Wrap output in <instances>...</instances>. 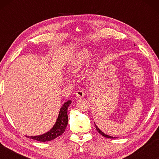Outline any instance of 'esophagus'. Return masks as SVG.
Masks as SVG:
<instances>
[{"instance_id":"esophagus-1","label":"esophagus","mask_w":159,"mask_h":159,"mask_svg":"<svg viewBox=\"0 0 159 159\" xmlns=\"http://www.w3.org/2000/svg\"><path fill=\"white\" fill-rule=\"evenodd\" d=\"M84 95H85V93H84V91L83 90H79L76 93V96L78 98H80V99L83 98V97H84Z\"/></svg>"}]
</instances>
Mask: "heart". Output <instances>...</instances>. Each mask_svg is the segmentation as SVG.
I'll use <instances>...</instances> for the list:
<instances>
[{
  "label": "heart",
  "instance_id": "1",
  "mask_svg": "<svg viewBox=\"0 0 159 159\" xmlns=\"http://www.w3.org/2000/svg\"><path fill=\"white\" fill-rule=\"evenodd\" d=\"M91 56L92 54L89 50L82 49L79 50L70 65V71L74 74L79 73L90 61Z\"/></svg>",
  "mask_w": 159,
  "mask_h": 159
}]
</instances>
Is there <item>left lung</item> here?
<instances>
[{
    "mask_svg": "<svg viewBox=\"0 0 159 159\" xmlns=\"http://www.w3.org/2000/svg\"><path fill=\"white\" fill-rule=\"evenodd\" d=\"M95 123V128H96V129H97V130L98 131V133H100L102 136H104V137H105V138H116L115 137H112V136H109V135H108V134H104L103 132H102V130H100V129H99L98 126L96 125V124H95V123Z\"/></svg>",
    "mask_w": 159,
    "mask_h": 159,
    "instance_id": "8db88e82",
    "label": "left lung"
}]
</instances>
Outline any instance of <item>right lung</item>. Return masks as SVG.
<instances>
[{"label":"right lung","instance_id":"right-lung-1","mask_svg":"<svg viewBox=\"0 0 159 159\" xmlns=\"http://www.w3.org/2000/svg\"><path fill=\"white\" fill-rule=\"evenodd\" d=\"M71 103V100L66 101L62 107L60 108L57 120L53 125V127L49 131L41 135L36 136H26L29 138L35 139L39 142H48L57 138V137L62 134L66 130L68 124V115H67V109Z\"/></svg>","mask_w":159,"mask_h":159}]
</instances>
